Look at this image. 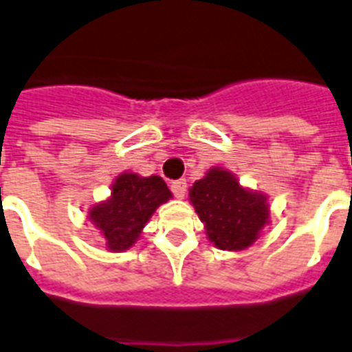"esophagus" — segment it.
I'll use <instances>...</instances> for the list:
<instances>
[{
	"label": "esophagus",
	"instance_id": "1",
	"mask_svg": "<svg viewBox=\"0 0 352 352\" xmlns=\"http://www.w3.org/2000/svg\"><path fill=\"white\" fill-rule=\"evenodd\" d=\"M170 190L178 199H183L185 194H187V182L185 179H176V182L170 183Z\"/></svg>",
	"mask_w": 352,
	"mask_h": 352
}]
</instances>
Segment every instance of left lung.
Here are the masks:
<instances>
[{
    "label": "left lung",
    "mask_w": 352,
    "mask_h": 352,
    "mask_svg": "<svg viewBox=\"0 0 352 352\" xmlns=\"http://www.w3.org/2000/svg\"><path fill=\"white\" fill-rule=\"evenodd\" d=\"M188 197L205 222L210 242L224 251L249 248L269 224L265 194L242 187L230 170L221 167H213L205 178L197 179Z\"/></svg>",
    "instance_id": "8db88e82"
}]
</instances>
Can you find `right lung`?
Segmentation results:
<instances>
[{
  "label": "right lung",
  "instance_id": "right-lung-1",
  "mask_svg": "<svg viewBox=\"0 0 352 352\" xmlns=\"http://www.w3.org/2000/svg\"><path fill=\"white\" fill-rule=\"evenodd\" d=\"M173 197L160 176L144 178L122 173L112 183L107 201L89 210V219L104 239L108 251L121 253L139 240L156 208Z\"/></svg>",
  "mask_w": 352,
  "mask_h": 352
}]
</instances>
